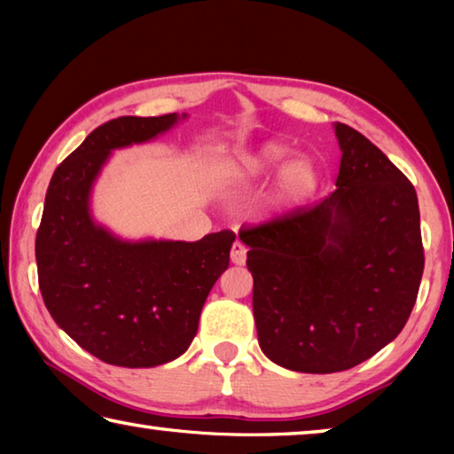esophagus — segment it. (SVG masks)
I'll return each mask as SVG.
<instances>
[{"label":"esophagus","instance_id":"1","mask_svg":"<svg viewBox=\"0 0 454 454\" xmlns=\"http://www.w3.org/2000/svg\"><path fill=\"white\" fill-rule=\"evenodd\" d=\"M230 260H232V264H236V266H242L246 262V246L242 242H234L232 244Z\"/></svg>","mask_w":454,"mask_h":454}]
</instances>
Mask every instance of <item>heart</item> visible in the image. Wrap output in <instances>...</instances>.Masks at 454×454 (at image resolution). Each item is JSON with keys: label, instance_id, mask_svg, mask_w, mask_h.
I'll use <instances>...</instances> for the list:
<instances>
[{"label": "heart", "instance_id": "obj_1", "mask_svg": "<svg viewBox=\"0 0 454 454\" xmlns=\"http://www.w3.org/2000/svg\"><path fill=\"white\" fill-rule=\"evenodd\" d=\"M292 150L288 145L278 142H266L256 152H252L234 180V194H246L252 188H256L260 182L270 178L278 172L274 182L272 204L280 208L302 204L309 200L318 186L317 168L306 158L290 160Z\"/></svg>", "mask_w": 454, "mask_h": 454}]
</instances>
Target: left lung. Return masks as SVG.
Returning <instances> with one entry per match:
<instances>
[{"label": "left lung", "mask_w": 454, "mask_h": 454, "mask_svg": "<svg viewBox=\"0 0 454 454\" xmlns=\"http://www.w3.org/2000/svg\"><path fill=\"white\" fill-rule=\"evenodd\" d=\"M336 190L310 210L244 230L258 344L278 366L330 374L401 334L425 252L412 184L366 137L336 121Z\"/></svg>", "instance_id": "obj_1"}]
</instances>
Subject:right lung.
<instances>
[{
  "label": "right lung",
  "instance_id": "right-lung-1",
  "mask_svg": "<svg viewBox=\"0 0 454 454\" xmlns=\"http://www.w3.org/2000/svg\"><path fill=\"white\" fill-rule=\"evenodd\" d=\"M186 114L124 116L96 128L51 176L35 236L40 290L56 325L114 366L182 356L202 306L230 264L234 232L198 242L126 240L96 222L91 190L114 150L156 140Z\"/></svg>",
  "mask_w": 454,
  "mask_h": 454
}]
</instances>
